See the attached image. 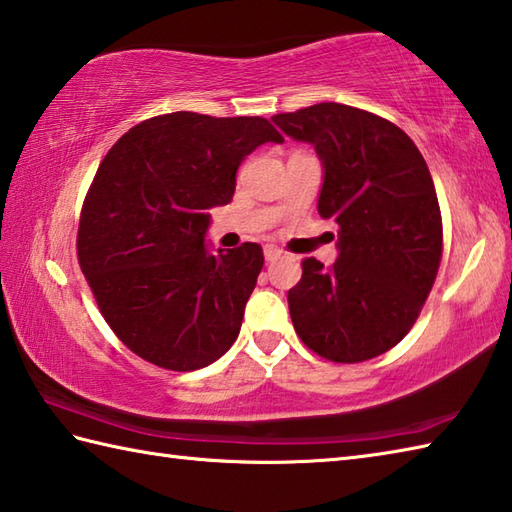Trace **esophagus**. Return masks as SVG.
<instances>
[{
  "label": "esophagus",
  "instance_id": "esophagus-1",
  "mask_svg": "<svg viewBox=\"0 0 512 512\" xmlns=\"http://www.w3.org/2000/svg\"><path fill=\"white\" fill-rule=\"evenodd\" d=\"M285 256L283 249H278L276 245H265V260L267 263H276V260H280Z\"/></svg>",
  "mask_w": 512,
  "mask_h": 512
}]
</instances>
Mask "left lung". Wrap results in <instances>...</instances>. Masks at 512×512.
<instances>
[{
  "instance_id": "left-lung-1",
  "label": "left lung",
  "mask_w": 512,
  "mask_h": 512,
  "mask_svg": "<svg viewBox=\"0 0 512 512\" xmlns=\"http://www.w3.org/2000/svg\"><path fill=\"white\" fill-rule=\"evenodd\" d=\"M322 163L318 214L338 225V258L302 260L289 289L300 340L333 362L395 347L420 316L442 258V216L424 156L391 121L342 103L271 117Z\"/></svg>"
}]
</instances>
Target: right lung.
Masks as SVG:
<instances>
[{"label": "right lung", "mask_w": 512, "mask_h": 512, "mask_svg": "<svg viewBox=\"0 0 512 512\" xmlns=\"http://www.w3.org/2000/svg\"><path fill=\"white\" fill-rule=\"evenodd\" d=\"M263 143H283L263 117L172 112L134 125L99 165L81 210L79 265L110 329L156 367L203 369L238 338L263 249L212 252L205 234Z\"/></svg>", "instance_id": "right-lung-1"}]
</instances>
